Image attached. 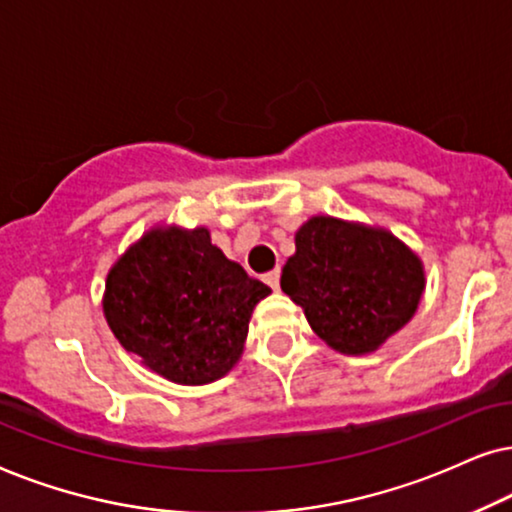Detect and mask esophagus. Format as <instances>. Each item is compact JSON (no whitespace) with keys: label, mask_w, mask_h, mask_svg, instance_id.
Segmentation results:
<instances>
[{"label":"esophagus","mask_w":512,"mask_h":512,"mask_svg":"<svg viewBox=\"0 0 512 512\" xmlns=\"http://www.w3.org/2000/svg\"><path fill=\"white\" fill-rule=\"evenodd\" d=\"M264 281H267L271 288L274 290H278L281 288V269H274V271H269L267 276H264Z\"/></svg>","instance_id":"34e87169"}]
</instances>
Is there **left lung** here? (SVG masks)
<instances>
[{"mask_svg":"<svg viewBox=\"0 0 512 512\" xmlns=\"http://www.w3.org/2000/svg\"><path fill=\"white\" fill-rule=\"evenodd\" d=\"M295 248L281 288L335 351H377L417 311L424 264L391 231L316 215L297 229Z\"/></svg>","mask_w":512,"mask_h":512,"instance_id":"1","label":"left lung"}]
</instances>
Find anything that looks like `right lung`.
<instances>
[{
    "mask_svg": "<svg viewBox=\"0 0 512 512\" xmlns=\"http://www.w3.org/2000/svg\"><path fill=\"white\" fill-rule=\"evenodd\" d=\"M267 295L269 285L227 260L206 227H154L109 269L102 311L149 370L201 386L238 363L252 309Z\"/></svg>",
    "mask_w": 512,
    "mask_h": 512,
    "instance_id": "add662e5",
    "label": "right lung"
}]
</instances>
